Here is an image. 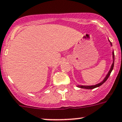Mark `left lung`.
Segmentation results:
<instances>
[{"label":"left lung","mask_w":122,"mask_h":122,"mask_svg":"<svg viewBox=\"0 0 122 122\" xmlns=\"http://www.w3.org/2000/svg\"><path fill=\"white\" fill-rule=\"evenodd\" d=\"M108 41H109V43H110L111 46H112V43L110 42V41L109 40V39H108ZM112 59H113L112 64H111V68H110V69H109V72H108V73H107V75H106V76L104 78L103 80H102L100 83H98V84H94V85H89V86H88V85H77V87H80V88H82V89H92L99 87V86H100L101 85H102V84H103V83L106 81V80H107V78H109V75H110L112 71L113 68H114V51H112Z\"/></svg>","instance_id":"obj_1"}]
</instances>
